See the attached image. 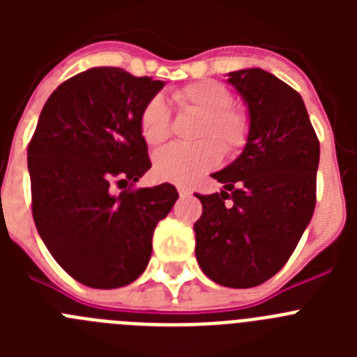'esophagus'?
Masks as SVG:
<instances>
[{"label": "esophagus", "mask_w": 357, "mask_h": 357, "mask_svg": "<svg viewBox=\"0 0 357 357\" xmlns=\"http://www.w3.org/2000/svg\"><path fill=\"white\" fill-rule=\"evenodd\" d=\"M176 191H178V195H181V198L189 197V195H191V189L185 188V185H182V184L176 185Z\"/></svg>", "instance_id": "34e87169"}]
</instances>
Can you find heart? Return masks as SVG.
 Here are the masks:
<instances>
[{
    "label": "heart",
    "mask_w": 357,
    "mask_h": 357,
    "mask_svg": "<svg viewBox=\"0 0 357 357\" xmlns=\"http://www.w3.org/2000/svg\"><path fill=\"white\" fill-rule=\"evenodd\" d=\"M182 110L200 116L193 137L195 144H173L153 159V172L159 178L176 184H191L200 175L216 168L223 150L238 153L250 137V118L243 109L232 107V94L225 85L213 80L189 84L173 93ZM139 128L150 146H160L172 135V119L162 98H151L139 118Z\"/></svg>",
    "instance_id": "heart-1"
}]
</instances>
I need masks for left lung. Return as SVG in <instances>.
Here are the masks:
<instances>
[{
    "label": "left lung",
    "mask_w": 357,
    "mask_h": 357,
    "mask_svg": "<svg viewBox=\"0 0 357 357\" xmlns=\"http://www.w3.org/2000/svg\"><path fill=\"white\" fill-rule=\"evenodd\" d=\"M248 107L250 137L213 178L225 191L197 195L202 272L227 288H254L288 263L317 204L320 143L302 96L259 68L229 73Z\"/></svg>",
    "instance_id": "left-lung-1"
}]
</instances>
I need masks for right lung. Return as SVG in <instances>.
I'll return each mask as SVG.
<instances>
[{"instance_id": "add662e5", "label": "right lung", "mask_w": 357, "mask_h": 357, "mask_svg": "<svg viewBox=\"0 0 357 357\" xmlns=\"http://www.w3.org/2000/svg\"><path fill=\"white\" fill-rule=\"evenodd\" d=\"M162 87L121 68L78 73L44 103L28 144L39 236L89 288H121L144 272L153 230L178 198L168 182L132 189L151 168L141 112Z\"/></svg>"}]
</instances>
